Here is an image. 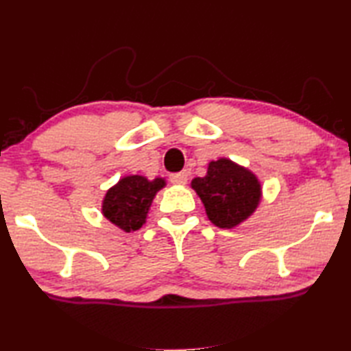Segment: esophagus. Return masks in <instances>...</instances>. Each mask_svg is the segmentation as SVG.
I'll return each mask as SVG.
<instances>
[{"label": "esophagus", "instance_id": "obj_1", "mask_svg": "<svg viewBox=\"0 0 351 351\" xmlns=\"http://www.w3.org/2000/svg\"><path fill=\"white\" fill-rule=\"evenodd\" d=\"M170 181L176 184V186H186V184H187V171H180V173H173L170 176Z\"/></svg>", "mask_w": 351, "mask_h": 351}]
</instances>
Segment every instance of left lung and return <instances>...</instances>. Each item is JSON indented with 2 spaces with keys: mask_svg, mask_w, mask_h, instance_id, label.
I'll list each match as a JSON object with an SVG mask.
<instances>
[{
  "mask_svg": "<svg viewBox=\"0 0 351 351\" xmlns=\"http://www.w3.org/2000/svg\"><path fill=\"white\" fill-rule=\"evenodd\" d=\"M190 186L201 197L207 218L219 228L242 224L263 197L258 176L227 158L210 161L206 176L195 178Z\"/></svg>",
  "mask_w": 351,
  "mask_h": 351,
  "instance_id": "8db88e82",
  "label": "left lung"
}]
</instances>
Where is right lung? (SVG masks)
Instances as JSON below:
<instances>
[{"label": "right lung", "instance_id": "add662e5", "mask_svg": "<svg viewBox=\"0 0 351 351\" xmlns=\"http://www.w3.org/2000/svg\"><path fill=\"white\" fill-rule=\"evenodd\" d=\"M164 187V178H155L152 181L141 175L121 178L106 192L101 213L121 230L136 232L145 224L152 202Z\"/></svg>", "mask_w": 351, "mask_h": 351}]
</instances>
